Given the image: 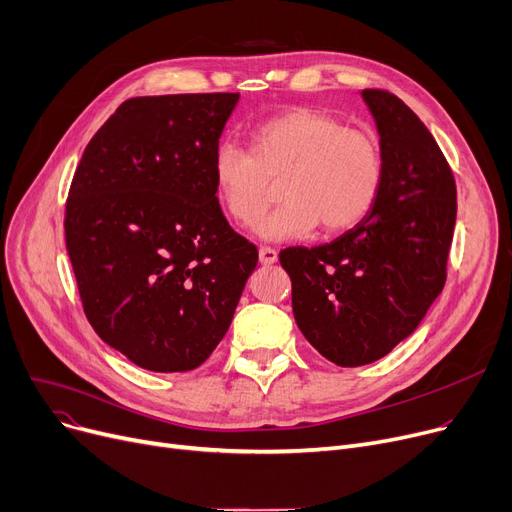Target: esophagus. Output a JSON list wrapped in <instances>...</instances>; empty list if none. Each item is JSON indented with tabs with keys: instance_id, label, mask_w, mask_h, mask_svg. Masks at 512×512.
Wrapping results in <instances>:
<instances>
[{
	"instance_id": "34e87169",
	"label": "esophagus",
	"mask_w": 512,
	"mask_h": 512,
	"mask_svg": "<svg viewBox=\"0 0 512 512\" xmlns=\"http://www.w3.org/2000/svg\"><path fill=\"white\" fill-rule=\"evenodd\" d=\"M258 258H260V264H275L277 260H279V254H277V250H273V248H260L258 250Z\"/></svg>"
}]
</instances>
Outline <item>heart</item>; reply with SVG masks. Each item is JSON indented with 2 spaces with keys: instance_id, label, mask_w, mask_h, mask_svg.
I'll use <instances>...</instances> for the list:
<instances>
[{
  "instance_id": "heart-1",
  "label": "heart",
  "mask_w": 512,
  "mask_h": 512,
  "mask_svg": "<svg viewBox=\"0 0 512 512\" xmlns=\"http://www.w3.org/2000/svg\"><path fill=\"white\" fill-rule=\"evenodd\" d=\"M212 185L229 221L252 227L279 185L281 206L258 223L269 241L344 233L371 214L385 179L379 141L314 108H291L260 123L250 154L221 143L210 162Z\"/></svg>"
}]
</instances>
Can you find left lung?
<instances>
[{
  "mask_svg": "<svg viewBox=\"0 0 512 512\" xmlns=\"http://www.w3.org/2000/svg\"><path fill=\"white\" fill-rule=\"evenodd\" d=\"M385 160L381 196L354 229L279 254L308 342L339 367H362L415 333L442 294L456 223L452 170L400 97L360 91Z\"/></svg>",
  "mask_w": 512,
  "mask_h": 512,
  "instance_id": "left-lung-1",
  "label": "left lung"
}]
</instances>
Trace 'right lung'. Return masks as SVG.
<instances>
[{
  "mask_svg": "<svg viewBox=\"0 0 512 512\" xmlns=\"http://www.w3.org/2000/svg\"><path fill=\"white\" fill-rule=\"evenodd\" d=\"M237 102L239 93L133 97L93 135L72 177L64 231L83 310L141 369H198L258 264L210 175Z\"/></svg>",
  "mask_w": 512,
  "mask_h": 512,
  "instance_id": "1",
  "label": "right lung"
}]
</instances>
